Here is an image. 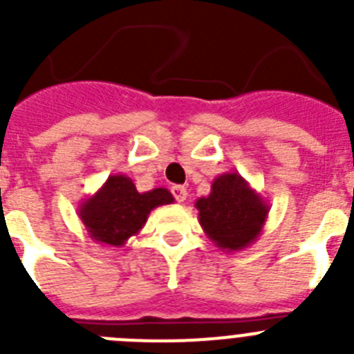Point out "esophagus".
<instances>
[{"label": "esophagus", "mask_w": 354, "mask_h": 354, "mask_svg": "<svg viewBox=\"0 0 354 354\" xmlns=\"http://www.w3.org/2000/svg\"><path fill=\"white\" fill-rule=\"evenodd\" d=\"M171 193L177 202H184L187 198V189L184 186H171Z\"/></svg>", "instance_id": "obj_1"}]
</instances>
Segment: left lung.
<instances>
[{
  "instance_id": "8db88e82",
  "label": "left lung",
  "mask_w": 354,
  "mask_h": 354,
  "mask_svg": "<svg viewBox=\"0 0 354 354\" xmlns=\"http://www.w3.org/2000/svg\"><path fill=\"white\" fill-rule=\"evenodd\" d=\"M205 236L223 252L248 248L262 234L270 205L237 171L218 175L211 193L195 202Z\"/></svg>"
}]
</instances>
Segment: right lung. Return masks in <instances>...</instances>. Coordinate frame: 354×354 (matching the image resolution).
I'll list each match as a JSON object with an SVG mask.
<instances>
[{
  "label": "right lung",
  "mask_w": 354,
  "mask_h": 354,
  "mask_svg": "<svg viewBox=\"0 0 354 354\" xmlns=\"http://www.w3.org/2000/svg\"><path fill=\"white\" fill-rule=\"evenodd\" d=\"M167 187H154L140 193L127 175H109L92 196L77 207V216L88 237L102 246H124L140 232L150 211L174 204Z\"/></svg>",
  "instance_id": "obj_1"
}]
</instances>
